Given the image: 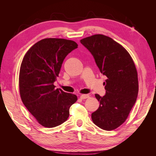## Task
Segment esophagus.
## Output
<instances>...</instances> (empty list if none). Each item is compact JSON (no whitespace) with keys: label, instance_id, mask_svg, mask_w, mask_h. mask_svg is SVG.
I'll use <instances>...</instances> for the list:
<instances>
[{"label":"esophagus","instance_id":"1","mask_svg":"<svg viewBox=\"0 0 156 156\" xmlns=\"http://www.w3.org/2000/svg\"><path fill=\"white\" fill-rule=\"evenodd\" d=\"M88 97H89V95L88 94H82L80 97L81 99H86V98H88Z\"/></svg>","mask_w":156,"mask_h":156}]
</instances>
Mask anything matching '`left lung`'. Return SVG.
I'll use <instances>...</instances> for the list:
<instances>
[{"mask_svg": "<svg viewBox=\"0 0 156 156\" xmlns=\"http://www.w3.org/2000/svg\"><path fill=\"white\" fill-rule=\"evenodd\" d=\"M80 43L91 53L100 72L107 77L104 82L105 95L95 94L100 106L92 113V120L101 129L113 130L125 121L137 100L136 68L127 51L107 36L94 35L81 39Z\"/></svg>", "mask_w": 156, "mask_h": 156, "instance_id": "left-lung-1", "label": "left lung"}]
</instances>
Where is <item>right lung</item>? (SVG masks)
Instances as JSON below:
<instances>
[{
	"label": "right lung",
	"mask_w": 156,
	"mask_h": 156,
	"mask_svg": "<svg viewBox=\"0 0 156 156\" xmlns=\"http://www.w3.org/2000/svg\"><path fill=\"white\" fill-rule=\"evenodd\" d=\"M78 48L75 41L47 38L26 53L19 72V90L23 104L39 124L52 128L69 117V108L77 101L75 94L55 89L62 63Z\"/></svg>",
	"instance_id": "add662e5"
}]
</instances>
